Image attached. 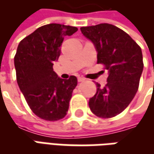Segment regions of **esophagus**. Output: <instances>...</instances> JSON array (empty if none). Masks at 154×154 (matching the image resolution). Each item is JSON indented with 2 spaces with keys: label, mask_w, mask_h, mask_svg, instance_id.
Here are the masks:
<instances>
[{
  "label": "esophagus",
  "mask_w": 154,
  "mask_h": 154,
  "mask_svg": "<svg viewBox=\"0 0 154 154\" xmlns=\"http://www.w3.org/2000/svg\"><path fill=\"white\" fill-rule=\"evenodd\" d=\"M85 80H86V79H85L84 77H77V81H78V82H84Z\"/></svg>",
  "instance_id": "34e87169"
}]
</instances>
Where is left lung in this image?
Wrapping results in <instances>:
<instances>
[{
    "label": "left lung",
    "instance_id": "obj_1",
    "mask_svg": "<svg viewBox=\"0 0 154 154\" xmlns=\"http://www.w3.org/2000/svg\"><path fill=\"white\" fill-rule=\"evenodd\" d=\"M81 31L95 46L97 63L104 64L109 74L105 87L97 83L89 107L98 117L111 118L129 106L138 91L143 69L141 48L122 29L106 23L82 27Z\"/></svg>",
    "mask_w": 154,
    "mask_h": 154
}]
</instances>
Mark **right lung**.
Returning a JSON list of instances; mask_svg holds the SVG:
<instances>
[{"instance_id":"obj_1","label":"right lung","mask_w":154,"mask_h":154,"mask_svg":"<svg viewBox=\"0 0 154 154\" xmlns=\"http://www.w3.org/2000/svg\"><path fill=\"white\" fill-rule=\"evenodd\" d=\"M77 27L49 24L20 42L14 58L17 83L32 111L39 118L56 121L67 115L77 78L62 79L53 69L66 36Z\"/></svg>"}]
</instances>
